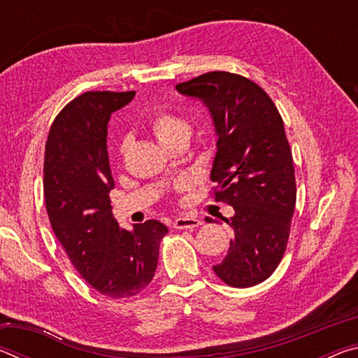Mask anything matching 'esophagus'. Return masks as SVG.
Here are the masks:
<instances>
[{"label":"esophagus","instance_id":"obj_1","mask_svg":"<svg viewBox=\"0 0 358 358\" xmlns=\"http://www.w3.org/2000/svg\"><path fill=\"white\" fill-rule=\"evenodd\" d=\"M202 224L201 220L194 216H186V217H177L173 221V227L175 229H196Z\"/></svg>","mask_w":358,"mask_h":358}]
</instances>
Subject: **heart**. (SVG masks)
<instances>
[{
    "instance_id": "obj_1",
    "label": "heart",
    "mask_w": 358,
    "mask_h": 358,
    "mask_svg": "<svg viewBox=\"0 0 358 358\" xmlns=\"http://www.w3.org/2000/svg\"><path fill=\"white\" fill-rule=\"evenodd\" d=\"M151 131L155 137L159 141L162 147L181 141V138H189L191 126L185 118L172 112L171 108H159L150 120ZM124 153V145L120 147V155Z\"/></svg>"
}]
</instances>
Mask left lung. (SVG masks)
<instances>
[{"label":"left lung","mask_w":358,"mask_h":358,"mask_svg":"<svg viewBox=\"0 0 358 358\" xmlns=\"http://www.w3.org/2000/svg\"><path fill=\"white\" fill-rule=\"evenodd\" d=\"M177 90L210 108L217 134L210 175L213 197L235 210L230 220L224 217L235 237L213 271L227 286H256L271 276L286 252L296 201L281 115L256 82L232 72H207Z\"/></svg>","instance_id":"1"}]
</instances>
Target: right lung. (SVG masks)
I'll list each match as a JSON object with an SVG mask.
<instances>
[{
    "instance_id": "right-lung-1",
    "label": "right lung",
    "mask_w": 358,
    "mask_h": 358,
    "mask_svg": "<svg viewBox=\"0 0 358 358\" xmlns=\"http://www.w3.org/2000/svg\"><path fill=\"white\" fill-rule=\"evenodd\" d=\"M134 94L77 96L53 120L45 142L44 199L53 232L78 275L110 299H129L148 286L167 234L155 220L120 229L112 213L107 123Z\"/></svg>"
}]
</instances>
